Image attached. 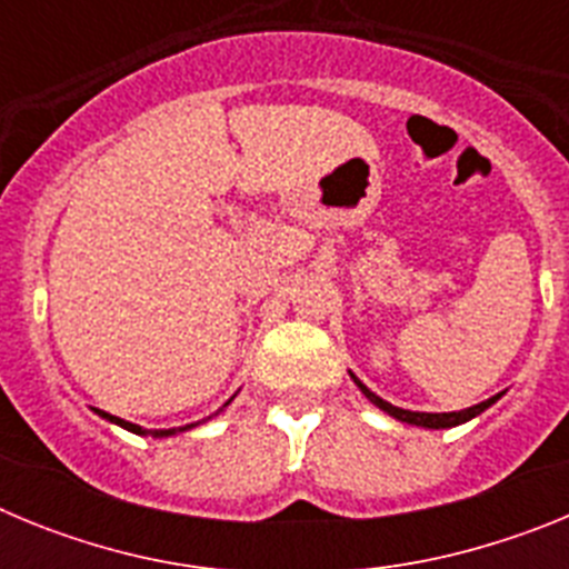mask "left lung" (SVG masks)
I'll use <instances>...</instances> for the list:
<instances>
[{"mask_svg": "<svg viewBox=\"0 0 569 569\" xmlns=\"http://www.w3.org/2000/svg\"><path fill=\"white\" fill-rule=\"evenodd\" d=\"M350 376H353V373H350ZM353 381H356V385H359V390H361V393H365L367 399L373 401V405L379 407V410H385V413H390V416H393V419H399V421H407V425H416V427H430V430H441V427H456V425H465V421H470V419H476V416H479V413H485L487 407H490L492 401L499 399V396H492V399L481 401V405H472V407H467V410H459V413H416V410H401V407H393V405H390V401L379 399V396H376L373 390H367V387L361 385V381L356 379V376H353Z\"/></svg>", "mask_w": 569, "mask_h": 569, "instance_id": "8db88e82", "label": "left lung"}]
</instances>
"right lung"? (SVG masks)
Masks as SVG:
<instances>
[{"label": "right lung", "mask_w": 569, "mask_h": 569, "mask_svg": "<svg viewBox=\"0 0 569 569\" xmlns=\"http://www.w3.org/2000/svg\"><path fill=\"white\" fill-rule=\"evenodd\" d=\"M99 413H102V410H99ZM102 416L108 421H116V425H119V427H124V430H130V433H139V436L148 433V430H142V427H139V425H130V421L116 419V416H110V413H102ZM188 427H193V425H188ZM188 427H179V430H188ZM173 433H176V427H173V430H150V436H156V439H162V436H173Z\"/></svg>", "instance_id": "1"}]
</instances>
